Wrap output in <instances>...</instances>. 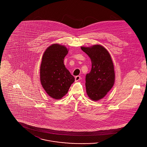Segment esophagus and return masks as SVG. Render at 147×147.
Segmentation results:
<instances>
[{"label":"esophagus","instance_id":"1","mask_svg":"<svg viewBox=\"0 0 147 147\" xmlns=\"http://www.w3.org/2000/svg\"><path fill=\"white\" fill-rule=\"evenodd\" d=\"M80 76H76V77H75V82H77L78 81H79L80 80Z\"/></svg>","mask_w":147,"mask_h":147}]
</instances>
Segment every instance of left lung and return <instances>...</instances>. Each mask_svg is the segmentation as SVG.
<instances>
[{
	"label": "left lung",
	"instance_id": "1",
	"mask_svg": "<svg viewBox=\"0 0 147 147\" xmlns=\"http://www.w3.org/2000/svg\"><path fill=\"white\" fill-rule=\"evenodd\" d=\"M81 49L91 59L90 72L86 75L85 86L88 96L98 101L111 90L115 83L113 64L110 53L103 46L95 45Z\"/></svg>",
	"mask_w": 147,
	"mask_h": 147
}]
</instances>
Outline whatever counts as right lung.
Instances as JSON below:
<instances>
[{
    "label": "right lung",
    "instance_id": "right-lung-1",
    "mask_svg": "<svg viewBox=\"0 0 147 147\" xmlns=\"http://www.w3.org/2000/svg\"><path fill=\"white\" fill-rule=\"evenodd\" d=\"M68 50L62 45L53 44L43 53L40 67V81L50 97L61 99L75 80L64 64V59Z\"/></svg>",
    "mask_w": 147,
    "mask_h": 147
}]
</instances>
